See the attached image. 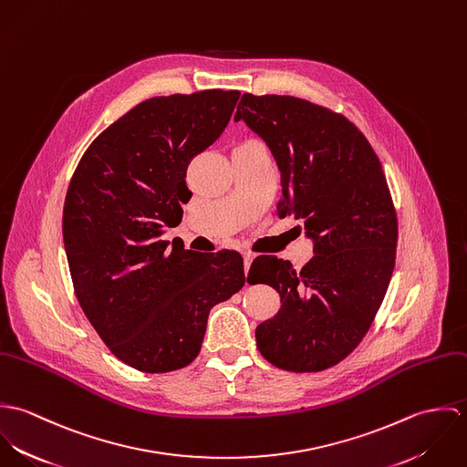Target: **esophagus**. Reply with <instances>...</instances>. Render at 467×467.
Listing matches in <instances>:
<instances>
[{"label":"esophagus","instance_id":"1","mask_svg":"<svg viewBox=\"0 0 467 467\" xmlns=\"http://www.w3.org/2000/svg\"><path fill=\"white\" fill-rule=\"evenodd\" d=\"M243 259H244V271H248V269H250V265H252V261H254V254L244 252V254H243Z\"/></svg>","mask_w":467,"mask_h":467}]
</instances>
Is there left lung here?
<instances>
[{"mask_svg": "<svg viewBox=\"0 0 467 467\" xmlns=\"http://www.w3.org/2000/svg\"><path fill=\"white\" fill-rule=\"evenodd\" d=\"M235 120L266 141L280 171L278 217L293 213L315 241L296 271L259 255L248 282L280 295L257 347L289 372H320L345 359L370 329L396 266L398 215L378 154L343 115L289 95L244 93Z\"/></svg>", "mask_w": 467, "mask_h": 467, "instance_id": "8db88e82", "label": "left lung"}]
</instances>
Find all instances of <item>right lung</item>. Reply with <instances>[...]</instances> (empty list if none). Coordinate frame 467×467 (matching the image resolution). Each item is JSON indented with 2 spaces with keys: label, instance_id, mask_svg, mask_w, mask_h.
<instances>
[{
  "label": "right lung",
  "instance_id": "1",
  "mask_svg": "<svg viewBox=\"0 0 467 467\" xmlns=\"http://www.w3.org/2000/svg\"><path fill=\"white\" fill-rule=\"evenodd\" d=\"M239 95L147 99L91 141L71 176L63 235L75 296L106 347L140 372L191 365L210 309L244 285L241 254L160 239L182 223L187 167L224 131Z\"/></svg>",
  "mask_w": 467,
  "mask_h": 467
}]
</instances>
